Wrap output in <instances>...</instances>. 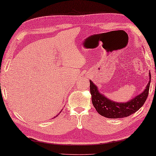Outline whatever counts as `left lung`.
<instances>
[{
	"label": "left lung",
	"instance_id": "left-lung-1",
	"mask_svg": "<svg viewBox=\"0 0 156 156\" xmlns=\"http://www.w3.org/2000/svg\"><path fill=\"white\" fill-rule=\"evenodd\" d=\"M151 73H149V81L145 90L140 95L135 97L127 102H115L107 98L99 93L96 85L90 80V90L92 96V102L98 113L107 118H123L133 114L141 108L147 100L149 95L151 83Z\"/></svg>",
	"mask_w": 156,
	"mask_h": 156
}]
</instances>
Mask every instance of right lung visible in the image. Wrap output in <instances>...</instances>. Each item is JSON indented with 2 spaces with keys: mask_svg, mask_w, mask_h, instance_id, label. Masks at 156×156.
<instances>
[{
  "mask_svg": "<svg viewBox=\"0 0 156 156\" xmlns=\"http://www.w3.org/2000/svg\"><path fill=\"white\" fill-rule=\"evenodd\" d=\"M60 113H61V112H60ZM58 115H56V116H55V117H54V118H55V117H57V116H58Z\"/></svg>",
  "mask_w": 156,
  "mask_h": 156,
  "instance_id": "obj_1",
  "label": "right lung"
}]
</instances>
